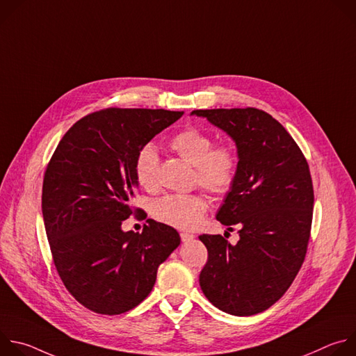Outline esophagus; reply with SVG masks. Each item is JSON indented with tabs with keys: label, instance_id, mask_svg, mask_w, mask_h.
Instances as JSON below:
<instances>
[{
	"label": "esophagus",
	"instance_id": "34e87169",
	"mask_svg": "<svg viewBox=\"0 0 356 356\" xmlns=\"http://www.w3.org/2000/svg\"><path fill=\"white\" fill-rule=\"evenodd\" d=\"M180 238H181L183 242H190V241L194 239L195 236H194L193 234H190V232H181V234H180Z\"/></svg>",
	"mask_w": 356,
	"mask_h": 356
}]
</instances>
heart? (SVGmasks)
Returning <instances> with one entry per match:
<instances>
[{
    "label": "heart",
    "mask_w": 356,
    "mask_h": 356,
    "mask_svg": "<svg viewBox=\"0 0 356 356\" xmlns=\"http://www.w3.org/2000/svg\"><path fill=\"white\" fill-rule=\"evenodd\" d=\"M173 152L194 166V179L209 191L222 195L231 190L236 177L238 158L232 146L216 145L209 134L197 128L177 132L169 142ZM159 155L155 145L139 149L134 162L138 184L149 191L158 187ZM209 201L201 193L169 194L155 202L154 216L175 228L194 229L204 218Z\"/></svg>",
    "instance_id": "1"
}]
</instances>
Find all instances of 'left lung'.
<instances>
[{
    "instance_id": "8db88e82",
    "label": "left lung",
    "mask_w": 356,
    "mask_h": 356,
    "mask_svg": "<svg viewBox=\"0 0 356 356\" xmlns=\"http://www.w3.org/2000/svg\"><path fill=\"white\" fill-rule=\"evenodd\" d=\"M236 145L238 168L217 220L239 241L200 235L209 250L200 286L232 316L268 310L298 273L310 239L314 190L302 152L268 113L258 108L195 110Z\"/></svg>"
}]
</instances>
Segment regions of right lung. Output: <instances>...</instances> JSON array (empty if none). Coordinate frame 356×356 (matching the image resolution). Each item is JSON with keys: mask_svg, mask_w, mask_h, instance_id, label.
I'll list each match as a JSON object with an SVG mask.
<instances>
[{"mask_svg": "<svg viewBox=\"0 0 356 356\" xmlns=\"http://www.w3.org/2000/svg\"><path fill=\"white\" fill-rule=\"evenodd\" d=\"M184 113L107 108L77 121L50 159L42 214L56 270L70 294L98 314H122L143 301L156 273L180 245L179 232L155 220L122 231L132 206L142 146Z\"/></svg>", "mask_w": 356, "mask_h": 356, "instance_id": "obj_1", "label": "right lung"}]
</instances>
